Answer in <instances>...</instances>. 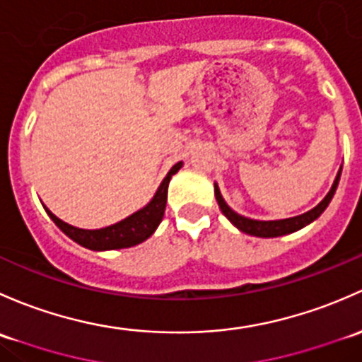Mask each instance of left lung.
<instances>
[{
    "label": "left lung",
    "instance_id": "1",
    "mask_svg": "<svg viewBox=\"0 0 362 362\" xmlns=\"http://www.w3.org/2000/svg\"><path fill=\"white\" fill-rule=\"evenodd\" d=\"M340 174H341V169H340V173H338L333 186H331L329 193L324 197V200L319 204L317 207H314L312 211L305 212V214L296 216V218L279 219V221H258V219H249V218H244V216L237 214L235 211H232V209L226 206V202L223 200L221 193H219L218 185H214V195H216V200H218V206H219V209H221L223 214H225L226 218H228L230 221H232L233 225L240 230V232L249 233V235H255V237H267V238L268 237H281V235H286V233H293V232H296V230L303 228V226H307L308 223H312L314 219H317L319 216L322 214L324 209L329 206L331 199H333L334 192H337L338 181H340Z\"/></svg>",
    "mask_w": 362,
    "mask_h": 362
}]
</instances>
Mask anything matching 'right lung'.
Returning <instances> with one entry per match:
<instances>
[{
    "mask_svg": "<svg viewBox=\"0 0 362 362\" xmlns=\"http://www.w3.org/2000/svg\"><path fill=\"white\" fill-rule=\"evenodd\" d=\"M182 162H177L173 169L169 170V174L165 176V180L162 181L160 188L156 189L155 197L151 199V202L146 207H143L141 211L134 212L132 216L125 218L124 221L117 223V225L106 226V228L100 230H81L76 226H71L68 223H64L62 219H59L57 216L52 214L47 207V214L50 216L52 221L62 230L69 238H73L74 242H78L80 245L87 249H94V251H107V249H124V247H132V245L141 244V242L146 240L148 237L153 235L156 226L160 225L163 218V212H165V204H167V188H169V181L177 170L181 169Z\"/></svg>",
    "mask_w": 362,
    "mask_h": 362,
    "instance_id": "right-lung-1",
    "label": "right lung"
}]
</instances>
